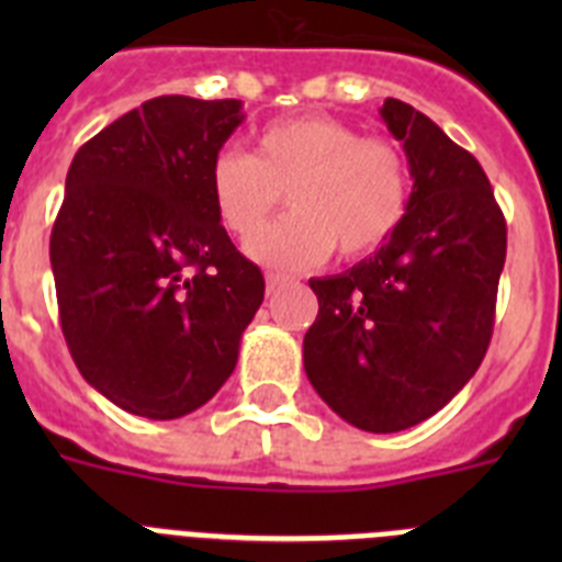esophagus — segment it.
I'll return each mask as SVG.
<instances>
[{
    "mask_svg": "<svg viewBox=\"0 0 562 562\" xmlns=\"http://www.w3.org/2000/svg\"><path fill=\"white\" fill-rule=\"evenodd\" d=\"M286 284H290V278L286 276H278V272H270V276H267V292H276Z\"/></svg>",
    "mask_w": 562,
    "mask_h": 562,
    "instance_id": "obj_1",
    "label": "esophagus"
}]
</instances>
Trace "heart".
<instances>
[{
  "label": "heart",
  "instance_id": "b5f03b06",
  "mask_svg": "<svg viewBox=\"0 0 562 562\" xmlns=\"http://www.w3.org/2000/svg\"><path fill=\"white\" fill-rule=\"evenodd\" d=\"M222 225L250 241L286 191L292 213L252 241V256L306 270L331 256L362 258L394 236L411 196L408 162L380 137H360L331 117H284L256 134L252 157L222 148L207 168Z\"/></svg>",
  "mask_w": 562,
  "mask_h": 562
}]
</instances>
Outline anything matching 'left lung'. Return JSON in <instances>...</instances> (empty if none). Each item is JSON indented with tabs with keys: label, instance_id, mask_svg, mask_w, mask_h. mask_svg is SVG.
<instances>
[{
	"label": "left lung",
	"instance_id": "8db88e82",
	"mask_svg": "<svg viewBox=\"0 0 562 562\" xmlns=\"http://www.w3.org/2000/svg\"><path fill=\"white\" fill-rule=\"evenodd\" d=\"M414 191L394 236L337 276L312 278L304 337L312 389L369 434L414 428L479 371L493 337L506 222L484 168L430 117L389 98Z\"/></svg>",
	"mask_w": 562,
	"mask_h": 562
}]
</instances>
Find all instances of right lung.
<instances>
[{"label":"right lung","instance_id":"obj_1","mask_svg":"<svg viewBox=\"0 0 562 562\" xmlns=\"http://www.w3.org/2000/svg\"><path fill=\"white\" fill-rule=\"evenodd\" d=\"M241 101L151 98L78 148L49 236L64 340L117 408L180 419L233 374L265 276L233 247L207 168Z\"/></svg>","mask_w":562,"mask_h":562}]
</instances>
